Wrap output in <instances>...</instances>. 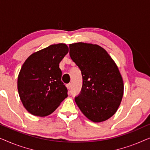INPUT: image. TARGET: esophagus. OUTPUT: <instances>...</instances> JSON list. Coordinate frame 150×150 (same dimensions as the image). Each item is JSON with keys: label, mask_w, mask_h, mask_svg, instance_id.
Wrapping results in <instances>:
<instances>
[{"label": "esophagus", "mask_w": 150, "mask_h": 150, "mask_svg": "<svg viewBox=\"0 0 150 150\" xmlns=\"http://www.w3.org/2000/svg\"><path fill=\"white\" fill-rule=\"evenodd\" d=\"M66 86H67V89H71V83H69V84H67V85Z\"/></svg>", "instance_id": "obj_1"}]
</instances>
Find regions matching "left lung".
Here are the masks:
<instances>
[{
  "label": "left lung",
  "mask_w": 150,
  "mask_h": 150,
  "mask_svg": "<svg viewBox=\"0 0 150 150\" xmlns=\"http://www.w3.org/2000/svg\"><path fill=\"white\" fill-rule=\"evenodd\" d=\"M71 59L81 69L83 87L75 102L86 117L95 123L115 113L124 95V81L117 65L97 44H69Z\"/></svg>",
  "instance_id": "left-lung-1"
}]
</instances>
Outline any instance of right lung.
<instances>
[{"instance_id": "1", "label": "right lung", "mask_w": 150, "mask_h": 150, "mask_svg": "<svg viewBox=\"0 0 150 150\" xmlns=\"http://www.w3.org/2000/svg\"><path fill=\"white\" fill-rule=\"evenodd\" d=\"M68 52L65 44H52L33 53L22 65L18 77V93L24 107L33 115H49L68 96L59 68Z\"/></svg>"}]
</instances>
